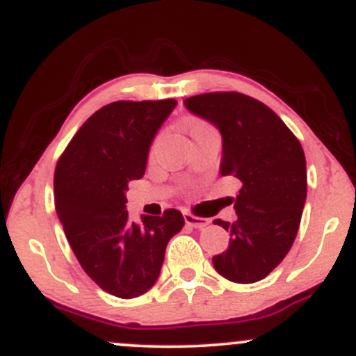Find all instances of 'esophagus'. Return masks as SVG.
Returning a JSON list of instances; mask_svg holds the SVG:
<instances>
[{
  "mask_svg": "<svg viewBox=\"0 0 356 356\" xmlns=\"http://www.w3.org/2000/svg\"><path fill=\"white\" fill-rule=\"evenodd\" d=\"M184 220H186L187 226L194 227V229H202V227H206L207 224H209V219L197 218V216H192V214H189V212H186V214H184Z\"/></svg>",
  "mask_w": 356,
  "mask_h": 356,
  "instance_id": "esophagus-1",
  "label": "esophagus"
}]
</instances>
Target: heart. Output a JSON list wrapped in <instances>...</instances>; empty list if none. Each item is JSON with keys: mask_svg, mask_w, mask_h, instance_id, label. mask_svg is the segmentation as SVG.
I'll use <instances>...</instances> for the list:
<instances>
[{"mask_svg": "<svg viewBox=\"0 0 356 356\" xmlns=\"http://www.w3.org/2000/svg\"><path fill=\"white\" fill-rule=\"evenodd\" d=\"M206 130H211V127L202 120H195V118H191V120L186 122V132L189 134L191 137L199 136V134L206 132Z\"/></svg>", "mask_w": 356, "mask_h": 356, "instance_id": "heart-1", "label": "heart"}]
</instances>
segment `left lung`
Listing matches in <instances>:
<instances>
[{"label": "left lung", "instance_id": "obj_1", "mask_svg": "<svg viewBox=\"0 0 356 356\" xmlns=\"http://www.w3.org/2000/svg\"><path fill=\"white\" fill-rule=\"evenodd\" d=\"M184 105L219 130V172L243 184L232 199L238 220H214L231 238L212 264L232 283H256L295 243L306 202L303 147L271 108L243 93H204L186 99Z\"/></svg>", "mask_w": 356, "mask_h": 356}]
</instances>
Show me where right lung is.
I'll use <instances>...</instances> for the list:
<instances>
[{"label": "right lung", "mask_w": 356, "mask_h": 356, "mask_svg": "<svg viewBox=\"0 0 356 356\" xmlns=\"http://www.w3.org/2000/svg\"><path fill=\"white\" fill-rule=\"evenodd\" d=\"M177 105L113 102L80 127L55 170V209L83 271L104 291L137 298L159 280L165 248L182 229L177 209L129 219V182L144 177L159 129Z\"/></svg>", "instance_id": "add662e5"}]
</instances>
